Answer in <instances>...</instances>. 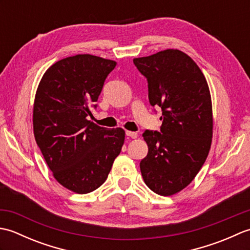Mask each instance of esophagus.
Wrapping results in <instances>:
<instances>
[{"label": "esophagus", "instance_id": "esophagus-1", "mask_svg": "<svg viewBox=\"0 0 250 250\" xmlns=\"http://www.w3.org/2000/svg\"><path fill=\"white\" fill-rule=\"evenodd\" d=\"M125 134H126V136L131 137V139H136L137 135H139L137 134V132H132V131H126Z\"/></svg>", "mask_w": 250, "mask_h": 250}]
</instances>
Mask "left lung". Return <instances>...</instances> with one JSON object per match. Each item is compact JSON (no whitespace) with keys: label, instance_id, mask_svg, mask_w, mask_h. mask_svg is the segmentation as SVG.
I'll use <instances>...</instances> for the list:
<instances>
[{"label":"left lung","instance_id":"left-lung-1","mask_svg":"<svg viewBox=\"0 0 250 250\" xmlns=\"http://www.w3.org/2000/svg\"><path fill=\"white\" fill-rule=\"evenodd\" d=\"M148 82L151 106L162 109L160 132L146 130L147 156L140 163L145 184L160 195H173L192 182L206 160L213 137L208 84L185 52L167 49L135 58Z\"/></svg>","mask_w":250,"mask_h":250}]
</instances>
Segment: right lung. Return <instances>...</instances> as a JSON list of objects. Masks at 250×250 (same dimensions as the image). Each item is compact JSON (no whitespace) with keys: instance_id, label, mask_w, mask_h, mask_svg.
<instances>
[{"instance_id":"obj_1","label":"right lung","mask_w":250,"mask_h":250,"mask_svg":"<svg viewBox=\"0 0 250 250\" xmlns=\"http://www.w3.org/2000/svg\"><path fill=\"white\" fill-rule=\"evenodd\" d=\"M117 63L76 55L52 64L42 77L33 106V132L52 175L79 194L102 185L125 143V130L87 119Z\"/></svg>"}]
</instances>
